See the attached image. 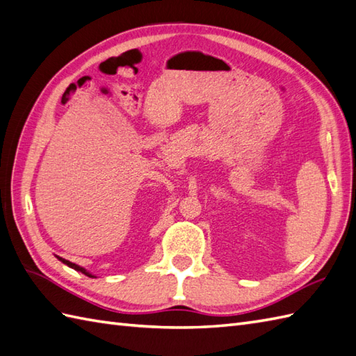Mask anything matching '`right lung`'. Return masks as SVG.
<instances>
[{
  "mask_svg": "<svg viewBox=\"0 0 356 356\" xmlns=\"http://www.w3.org/2000/svg\"><path fill=\"white\" fill-rule=\"evenodd\" d=\"M57 257V255H56ZM60 261H62L63 264H66L67 267H71V268H74V270H76V272H81V273H84L86 276H89V278H97V276L95 275H92L90 272H88L86 270L84 267H81V266H78V264H75V263H71V261H67V259H65V258H62V257H57Z\"/></svg>",
  "mask_w": 356,
  "mask_h": 356,
  "instance_id": "right-lung-1",
  "label": "right lung"
}]
</instances>
